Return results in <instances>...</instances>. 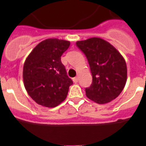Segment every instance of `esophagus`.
Wrapping results in <instances>:
<instances>
[{
	"mask_svg": "<svg viewBox=\"0 0 146 146\" xmlns=\"http://www.w3.org/2000/svg\"><path fill=\"white\" fill-rule=\"evenodd\" d=\"M78 80H79V77H78V76H77V77L73 78V81H74V83H78Z\"/></svg>",
	"mask_w": 146,
	"mask_h": 146,
	"instance_id": "obj_1",
	"label": "esophagus"
}]
</instances>
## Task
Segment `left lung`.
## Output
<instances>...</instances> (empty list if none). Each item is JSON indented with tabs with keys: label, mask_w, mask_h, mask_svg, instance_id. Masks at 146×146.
<instances>
[{
	"label": "left lung",
	"mask_w": 146,
	"mask_h": 146,
	"mask_svg": "<svg viewBox=\"0 0 146 146\" xmlns=\"http://www.w3.org/2000/svg\"><path fill=\"white\" fill-rule=\"evenodd\" d=\"M76 44L86 55L92 73V84L85 90L86 96L100 104L116 98L127 81V66L121 54L98 37L78 41Z\"/></svg>",
	"instance_id": "1"
}]
</instances>
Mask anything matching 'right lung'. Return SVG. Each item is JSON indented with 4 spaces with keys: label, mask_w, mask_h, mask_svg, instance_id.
I'll list each match as a JSON object with an SVG mask.
<instances>
[{
    "label": "right lung",
    "mask_w": 146,
    "mask_h": 146,
    "mask_svg": "<svg viewBox=\"0 0 146 146\" xmlns=\"http://www.w3.org/2000/svg\"><path fill=\"white\" fill-rule=\"evenodd\" d=\"M70 42L48 38L38 43L29 54L23 68L24 85L38 104L54 108L66 99L73 84L61 62Z\"/></svg>",
    "instance_id": "add662e5"
}]
</instances>
